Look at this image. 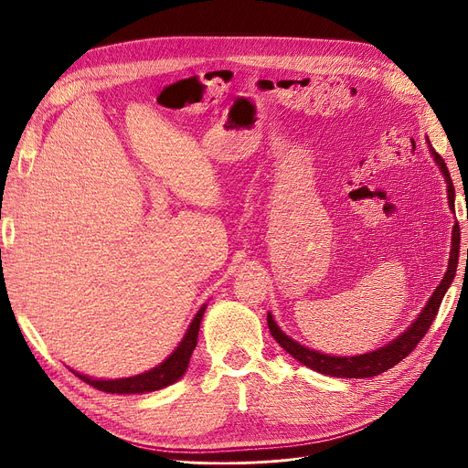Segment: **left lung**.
<instances>
[{"label": "left lung", "instance_id": "8db88e82", "mask_svg": "<svg viewBox=\"0 0 468 468\" xmlns=\"http://www.w3.org/2000/svg\"><path fill=\"white\" fill-rule=\"evenodd\" d=\"M432 156L436 160V165L440 166L445 181H448L450 186V172L448 166H445L443 158L431 147ZM452 186L448 187L450 193V207L453 208V195H452ZM453 249L450 254V263H448V271H445L441 282L436 287L434 294L431 296V300L426 302V306L422 308V312L419 314V317L410 324L408 331H403L396 340H392L390 344H386V346L369 352V354H361V356H352V357H338V356H327V354H321L315 350H310L306 346H302L296 340H292L289 335H284L279 324L275 323L273 315L268 314V327L271 336L279 342V346L282 350H287L294 359H298L302 365H306V367L323 373V375H331V377H344V378H369V377H377L384 371L392 369L396 363H399L403 357H408L417 344L422 340V336L426 335V331L431 329V324L440 310V303L443 300V294L448 292L450 284L453 282L455 271H457V260H459V229L453 228Z\"/></svg>", "mask_w": 468, "mask_h": 468}]
</instances>
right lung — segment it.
<instances>
[{"label":"right lung","instance_id":"1","mask_svg":"<svg viewBox=\"0 0 468 468\" xmlns=\"http://www.w3.org/2000/svg\"><path fill=\"white\" fill-rule=\"evenodd\" d=\"M207 303L198 310V314L193 317L189 329L184 336V340L179 342V346L172 352L168 359L162 361L156 367H153L147 373H141L135 377L128 378H114V380H103V378H90L86 375H80L72 371L78 378H82L88 382L93 388L101 392H109V394H145V392H154L160 388H166V386L174 384L181 377L186 375L189 367V359L191 354L197 346V338H198V327H200V319L205 315Z\"/></svg>","mask_w":468,"mask_h":468}]
</instances>
